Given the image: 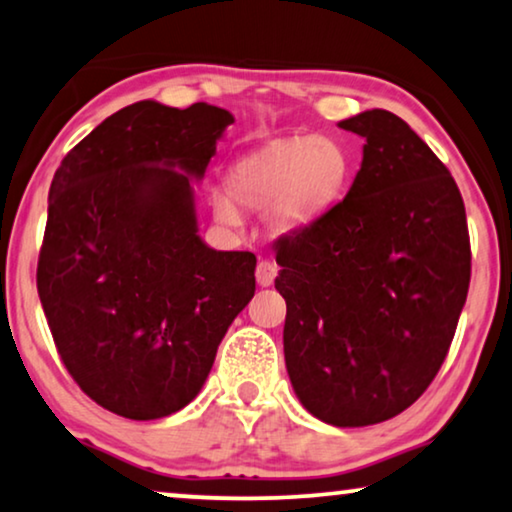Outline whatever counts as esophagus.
Segmentation results:
<instances>
[{"label":"esophagus","instance_id":"obj_1","mask_svg":"<svg viewBox=\"0 0 512 512\" xmlns=\"http://www.w3.org/2000/svg\"><path fill=\"white\" fill-rule=\"evenodd\" d=\"M274 277H277V265L270 261H258L256 265V281L261 286H272Z\"/></svg>","mask_w":512,"mask_h":512}]
</instances>
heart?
I'll return each instance as SVG.
<instances>
[{"instance_id":"b5f03b06","label":"heart","mask_w":512,"mask_h":512,"mask_svg":"<svg viewBox=\"0 0 512 512\" xmlns=\"http://www.w3.org/2000/svg\"><path fill=\"white\" fill-rule=\"evenodd\" d=\"M351 177V154L332 136H295L235 161L226 175L228 199L212 196L221 224L235 226L240 214L268 207V224L277 233L300 231L323 217L342 196Z\"/></svg>"}]
</instances>
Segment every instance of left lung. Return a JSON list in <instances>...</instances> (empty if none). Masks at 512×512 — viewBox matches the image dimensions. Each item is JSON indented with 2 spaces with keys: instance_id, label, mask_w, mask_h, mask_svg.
I'll return each mask as SVG.
<instances>
[{
  "instance_id": "1",
  "label": "left lung",
  "mask_w": 512,
  "mask_h": 512,
  "mask_svg": "<svg viewBox=\"0 0 512 512\" xmlns=\"http://www.w3.org/2000/svg\"><path fill=\"white\" fill-rule=\"evenodd\" d=\"M339 127L365 138L342 203L274 242L284 358L302 406L335 427L395 418L434 381L471 279L453 175L402 117Z\"/></svg>"
}]
</instances>
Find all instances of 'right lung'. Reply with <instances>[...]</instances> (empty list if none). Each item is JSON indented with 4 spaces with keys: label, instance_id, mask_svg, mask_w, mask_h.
<instances>
[{
    "label": "right lung",
    "instance_id": "add662e5",
    "mask_svg": "<svg viewBox=\"0 0 512 512\" xmlns=\"http://www.w3.org/2000/svg\"><path fill=\"white\" fill-rule=\"evenodd\" d=\"M233 115L138 101L66 154L48 194L36 288L64 367L131 420L201 392L228 325L256 291V256L198 235L203 180Z\"/></svg>",
    "mask_w": 512,
    "mask_h": 512
}]
</instances>
